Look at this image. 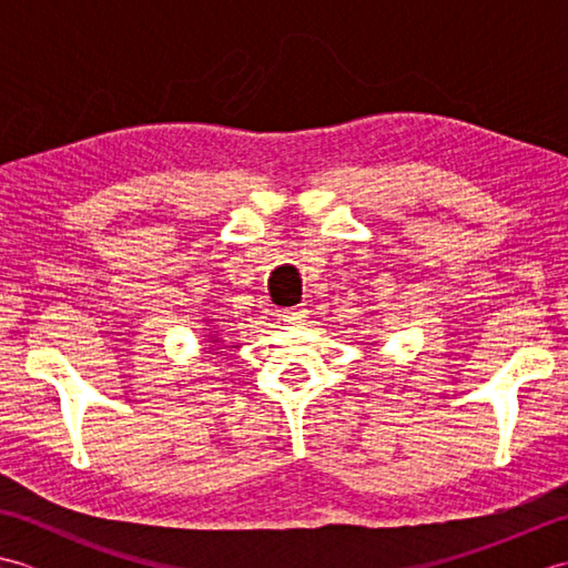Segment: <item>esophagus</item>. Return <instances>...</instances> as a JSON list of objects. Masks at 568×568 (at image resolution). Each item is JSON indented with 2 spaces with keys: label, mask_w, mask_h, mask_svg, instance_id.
<instances>
[{
  "label": "esophagus",
  "mask_w": 568,
  "mask_h": 568,
  "mask_svg": "<svg viewBox=\"0 0 568 568\" xmlns=\"http://www.w3.org/2000/svg\"><path fill=\"white\" fill-rule=\"evenodd\" d=\"M283 320L291 322V324H303L307 320V307L305 305H295V307H287L283 312Z\"/></svg>",
  "instance_id": "34e87169"
}]
</instances>
